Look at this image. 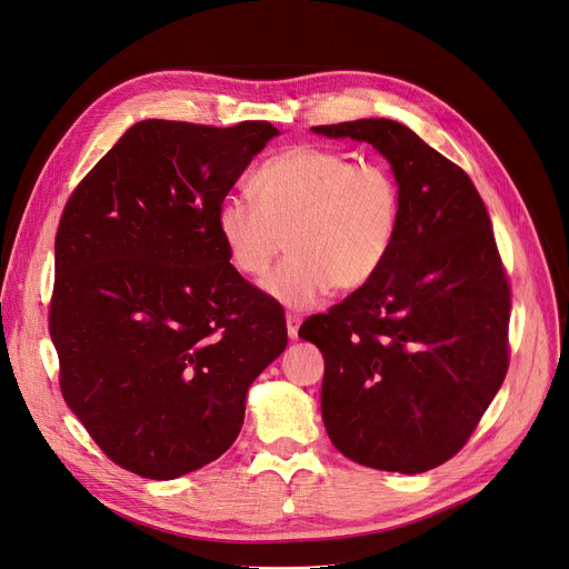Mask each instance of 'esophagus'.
Instances as JSON below:
<instances>
[{"label":"esophagus","instance_id":"esophagus-1","mask_svg":"<svg viewBox=\"0 0 569 569\" xmlns=\"http://www.w3.org/2000/svg\"><path fill=\"white\" fill-rule=\"evenodd\" d=\"M286 325H288V336L292 340L299 338V325H301V316L299 313H288L286 316Z\"/></svg>","mask_w":569,"mask_h":569}]
</instances>
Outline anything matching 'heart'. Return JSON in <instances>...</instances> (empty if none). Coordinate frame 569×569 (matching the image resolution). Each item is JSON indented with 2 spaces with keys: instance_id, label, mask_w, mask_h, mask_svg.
Instances as JSON below:
<instances>
[{
  "instance_id": "heart-1",
  "label": "heart",
  "mask_w": 569,
  "mask_h": 569,
  "mask_svg": "<svg viewBox=\"0 0 569 569\" xmlns=\"http://www.w3.org/2000/svg\"><path fill=\"white\" fill-rule=\"evenodd\" d=\"M247 192L251 203L229 197L217 206L214 231L231 268L251 281L270 272L286 240L290 256L262 286L290 309L372 283L400 233L396 176L336 148H283L253 169Z\"/></svg>"
}]
</instances>
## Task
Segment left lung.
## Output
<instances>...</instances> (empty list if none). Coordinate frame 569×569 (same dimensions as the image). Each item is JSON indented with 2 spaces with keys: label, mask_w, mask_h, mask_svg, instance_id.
<instances>
[{
  "label": "left lung",
  "mask_w": 569,
  "mask_h": 569,
  "mask_svg": "<svg viewBox=\"0 0 569 569\" xmlns=\"http://www.w3.org/2000/svg\"><path fill=\"white\" fill-rule=\"evenodd\" d=\"M313 132L372 143L402 197L382 272L299 327L325 357L322 421L352 462L423 473L469 441L506 380L510 286L495 231L471 178L407 126Z\"/></svg>",
  "instance_id": "left-lung-1"
}]
</instances>
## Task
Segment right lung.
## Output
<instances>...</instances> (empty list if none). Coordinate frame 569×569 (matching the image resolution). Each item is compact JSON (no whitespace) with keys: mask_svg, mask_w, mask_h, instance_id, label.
Returning <instances> with one entry per match:
<instances>
[{"mask_svg":"<svg viewBox=\"0 0 569 569\" xmlns=\"http://www.w3.org/2000/svg\"><path fill=\"white\" fill-rule=\"evenodd\" d=\"M279 130L134 123L74 187L54 240L59 385L104 456L171 480L229 450L247 391L288 343L283 309L244 281L217 206Z\"/></svg>","mask_w":569,"mask_h":569,"instance_id":"obj_1","label":"right lung"}]
</instances>
